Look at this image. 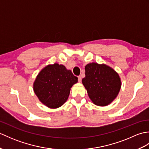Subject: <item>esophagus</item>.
Returning <instances> with one entry per match:
<instances>
[{"mask_svg": "<svg viewBox=\"0 0 149 149\" xmlns=\"http://www.w3.org/2000/svg\"><path fill=\"white\" fill-rule=\"evenodd\" d=\"M82 81V78H81V76H79L78 77V81L79 82V83H81Z\"/></svg>", "mask_w": 149, "mask_h": 149, "instance_id": "34e87169", "label": "esophagus"}]
</instances>
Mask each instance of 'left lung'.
I'll return each instance as SVG.
<instances>
[{"mask_svg":"<svg viewBox=\"0 0 149 149\" xmlns=\"http://www.w3.org/2000/svg\"><path fill=\"white\" fill-rule=\"evenodd\" d=\"M82 83L95 105L106 106L115 100L122 86L119 74L106 64L90 63L85 66Z\"/></svg>","mask_w":149,"mask_h":149,"instance_id":"1","label":"left lung"}]
</instances>
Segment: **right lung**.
<instances>
[{"label":"right lung","mask_w":149,"mask_h":149,"mask_svg":"<svg viewBox=\"0 0 149 149\" xmlns=\"http://www.w3.org/2000/svg\"><path fill=\"white\" fill-rule=\"evenodd\" d=\"M77 82L70 70L55 63L41 70L33 83V90L43 104L56 109L66 102L71 88Z\"/></svg>","instance_id":"right-lung-1"}]
</instances>
